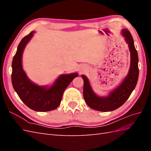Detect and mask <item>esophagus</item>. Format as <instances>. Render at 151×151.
Segmentation results:
<instances>
[{
  "mask_svg": "<svg viewBox=\"0 0 151 151\" xmlns=\"http://www.w3.org/2000/svg\"><path fill=\"white\" fill-rule=\"evenodd\" d=\"M83 72H84V69H82V68H81V69L80 70V73H83Z\"/></svg>",
  "mask_w": 151,
  "mask_h": 151,
  "instance_id": "1",
  "label": "esophagus"
}]
</instances>
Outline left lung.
Returning a JSON list of instances; mask_svg holds the SVG:
<instances>
[{
  "instance_id": "1",
  "label": "left lung",
  "mask_w": 151,
  "mask_h": 151,
  "mask_svg": "<svg viewBox=\"0 0 151 151\" xmlns=\"http://www.w3.org/2000/svg\"><path fill=\"white\" fill-rule=\"evenodd\" d=\"M122 34L129 45L130 52V67L127 76L117 88L114 89L106 97L98 96L91 88L87 77L82 75L84 80L83 96L86 104L93 109L99 111H111L120 107L129 98L135 89L139 78V58L135 48L133 38L130 31L123 29Z\"/></svg>"
}]
</instances>
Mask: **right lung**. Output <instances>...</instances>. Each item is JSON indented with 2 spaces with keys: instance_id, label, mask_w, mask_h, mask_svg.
<instances>
[{
  "instance_id": "right-lung-1",
  "label": "right lung",
  "mask_w": 151,
  "mask_h": 151,
  "mask_svg": "<svg viewBox=\"0 0 151 151\" xmlns=\"http://www.w3.org/2000/svg\"><path fill=\"white\" fill-rule=\"evenodd\" d=\"M34 33L32 31L26 36L18 45L12 62V84L19 98L27 106L36 111H49L59 106L65 89L78 74L72 73L61 75L49 88L32 83L22 68V55Z\"/></svg>"
}]
</instances>
